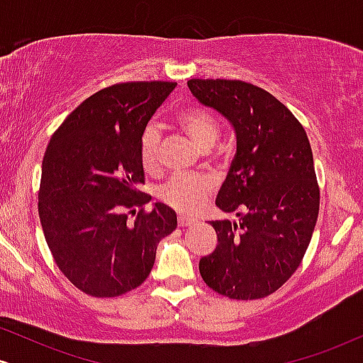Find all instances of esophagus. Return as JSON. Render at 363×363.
Segmentation results:
<instances>
[{
    "mask_svg": "<svg viewBox=\"0 0 363 363\" xmlns=\"http://www.w3.org/2000/svg\"><path fill=\"white\" fill-rule=\"evenodd\" d=\"M177 223H179V227H189V225L196 223V220L193 218V216L179 215V218H177Z\"/></svg>",
    "mask_w": 363,
    "mask_h": 363,
    "instance_id": "34e87169",
    "label": "esophagus"
}]
</instances>
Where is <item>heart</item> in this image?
I'll return each mask as SVG.
<instances>
[{
	"instance_id": "obj_1",
	"label": "heart",
	"mask_w": 363,
	"mask_h": 363,
	"mask_svg": "<svg viewBox=\"0 0 363 363\" xmlns=\"http://www.w3.org/2000/svg\"><path fill=\"white\" fill-rule=\"evenodd\" d=\"M177 123L201 150H210L220 135L218 121L210 111L191 106L177 114ZM160 128L148 124L140 136V160L145 170L155 172L160 165ZM213 189V181L203 174L191 176H174L158 189V199L165 205L181 211L193 213L206 201Z\"/></svg>"
}]
</instances>
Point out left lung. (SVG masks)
<instances>
[{"label":"left lung","mask_w":363,"mask_h":363,"mask_svg":"<svg viewBox=\"0 0 363 363\" xmlns=\"http://www.w3.org/2000/svg\"><path fill=\"white\" fill-rule=\"evenodd\" d=\"M187 86L232 123L237 152L216 206L239 222H211L218 244L199 259L210 289L235 301L277 291L301 266L319 215V184L306 129L269 91L240 80Z\"/></svg>","instance_id":"1"}]
</instances>
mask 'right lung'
<instances>
[{
    "mask_svg": "<svg viewBox=\"0 0 363 363\" xmlns=\"http://www.w3.org/2000/svg\"><path fill=\"white\" fill-rule=\"evenodd\" d=\"M174 82H126L95 91L54 131L43 160L39 218L57 268L90 297H119L148 278L157 245L177 227L152 196L140 136ZM129 216H135L133 220Z\"/></svg>",
    "mask_w": 363,
    "mask_h": 363,
    "instance_id": "right-lung-1",
    "label": "right lung"
}]
</instances>
